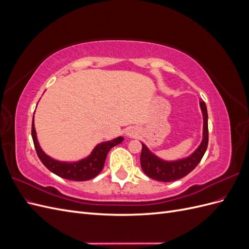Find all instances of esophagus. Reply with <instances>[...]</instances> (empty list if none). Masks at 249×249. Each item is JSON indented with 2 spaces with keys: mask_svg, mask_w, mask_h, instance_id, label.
<instances>
[{
  "mask_svg": "<svg viewBox=\"0 0 249 249\" xmlns=\"http://www.w3.org/2000/svg\"><path fill=\"white\" fill-rule=\"evenodd\" d=\"M126 135H127V136H132V132H127Z\"/></svg>",
  "mask_w": 249,
  "mask_h": 249,
  "instance_id": "34e87169",
  "label": "esophagus"
}]
</instances>
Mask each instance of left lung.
I'll list each match as a JSON object with an SVG mask.
<instances>
[{
    "instance_id": "left-lung-1",
    "label": "left lung",
    "mask_w": 249,
    "mask_h": 249,
    "mask_svg": "<svg viewBox=\"0 0 249 249\" xmlns=\"http://www.w3.org/2000/svg\"><path fill=\"white\" fill-rule=\"evenodd\" d=\"M200 109L203 117V134L202 141L195 152L189 157L177 161H165L158 158L142 143V152L140 156L141 168L143 172L149 178L160 182H172L186 177L195 167L197 166L200 160L205 155L208 142H209V130H208V111L205 102L200 101Z\"/></svg>"
}]
</instances>
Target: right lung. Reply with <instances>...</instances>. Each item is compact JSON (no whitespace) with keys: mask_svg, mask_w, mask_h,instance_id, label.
<instances>
[{"mask_svg":"<svg viewBox=\"0 0 249 249\" xmlns=\"http://www.w3.org/2000/svg\"><path fill=\"white\" fill-rule=\"evenodd\" d=\"M32 138L37 156L42 164L53 173L58 177L71 180H88L95 178L103 170L106 157L109 150L119 143H122L124 137H117L111 141H105L97 144L87 158L77 162H62L53 159L41 149L38 140H37L36 131L34 126V115L32 120Z\"/></svg>","mask_w":249,"mask_h":249,"instance_id":"1","label":"right lung"}]
</instances>
